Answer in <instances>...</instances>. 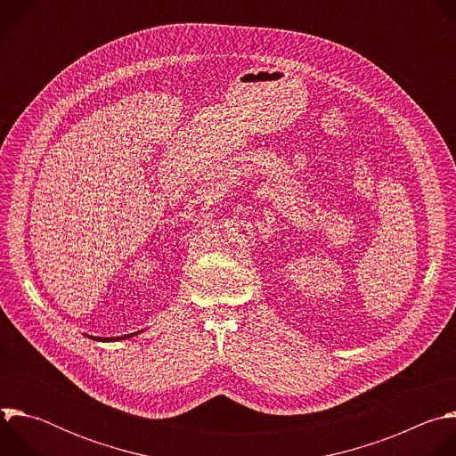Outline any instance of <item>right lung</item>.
Instances as JSON below:
<instances>
[{
    "instance_id": "add662e5",
    "label": "right lung",
    "mask_w": 456,
    "mask_h": 456,
    "mask_svg": "<svg viewBox=\"0 0 456 456\" xmlns=\"http://www.w3.org/2000/svg\"><path fill=\"white\" fill-rule=\"evenodd\" d=\"M126 338H134V334H127V336H120V338H104L102 341H118V339H126Z\"/></svg>"
}]
</instances>
